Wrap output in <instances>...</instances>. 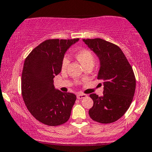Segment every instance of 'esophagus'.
Instances as JSON below:
<instances>
[{
	"label": "esophagus",
	"instance_id": "1",
	"mask_svg": "<svg viewBox=\"0 0 152 152\" xmlns=\"http://www.w3.org/2000/svg\"><path fill=\"white\" fill-rule=\"evenodd\" d=\"M87 96L86 94H77V99H84V98H86Z\"/></svg>",
	"mask_w": 152,
	"mask_h": 152
}]
</instances>
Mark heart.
Returning a JSON list of instances; mask_svg holds the SVG:
<instances>
[{
  "mask_svg": "<svg viewBox=\"0 0 152 152\" xmlns=\"http://www.w3.org/2000/svg\"><path fill=\"white\" fill-rule=\"evenodd\" d=\"M76 58L79 61L80 63L82 64L83 66H85L86 65L94 64V55L89 50L82 49L78 50L76 53ZM69 64V58L67 55L64 56L63 58L61 63V69L63 71H65Z\"/></svg>",
  "mask_w": 152,
  "mask_h": 152,
  "instance_id": "obj_1",
  "label": "heart"
}]
</instances>
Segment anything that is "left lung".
I'll return each instance as SVG.
<instances>
[{
  "label": "left lung",
  "instance_id": "left-lung-1",
  "mask_svg": "<svg viewBox=\"0 0 152 152\" xmlns=\"http://www.w3.org/2000/svg\"><path fill=\"white\" fill-rule=\"evenodd\" d=\"M83 41L99 58L97 79L104 85L103 96L90 94L94 105L89 115L96 122L113 123L123 116L133 99L136 86L133 70L117 45L99 38Z\"/></svg>",
  "mask_w": 152,
  "mask_h": 152
}]
</instances>
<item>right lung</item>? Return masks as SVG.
<instances>
[{"mask_svg":"<svg viewBox=\"0 0 152 152\" xmlns=\"http://www.w3.org/2000/svg\"><path fill=\"white\" fill-rule=\"evenodd\" d=\"M78 40H46L25 60L21 80L23 100L31 115L46 125L63 124L71 115L75 94L56 89L53 78L61 71L65 53Z\"/></svg>","mask_w":152,"mask_h":152,"instance_id":"1","label":"right lung"}]
</instances>
